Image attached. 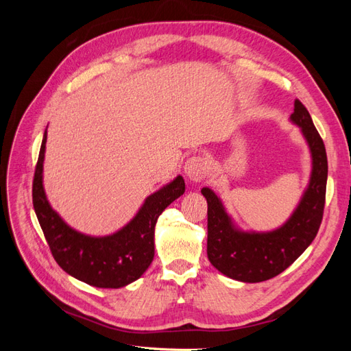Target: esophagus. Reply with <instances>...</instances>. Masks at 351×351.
I'll return each mask as SVG.
<instances>
[{
	"instance_id": "obj_1",
	"label": "esophagus",
	"mask_w": 351,
	"mask_h": 351,
	"mask_svg": "<svg viewBox=\"0 0 351 351\" xmlns=\"http://www.w3.org/2000/svg\"><path fill=\"white\" fill-rule=\"evenodd\" d=\"M208 159L204 156H192L189 158L184 164V174L192 180V182H202L208 174Z\"/></svg>"
}]
</instances>
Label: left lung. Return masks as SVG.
<instances>
[{"label":"left lung","mask_w":351,"mask_h":351,"mask_svg":"<svg viewBox=\"0 0 351 351\" xmlns=\"http://www.w3.org/2000/svg\"><path fill=\"white\" fill-rule=\"evenodd\" d=\"M290 121L300 127L309 146L312 171L290 218L271 231H244L209 187L200 190L208 202V259L226 277L261 282L277 277L311 246L321 227L325 206L328 161L325 145L304 105L295 99Z\"/></svg>","instance_id":"left-lung-1"}]
</instances>
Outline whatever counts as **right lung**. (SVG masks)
<instances>
[{"label":"right lung","mask_w":351,"mask_h":351,"mask_svg":"<svg viewBox=\"0 0 351 351\" xmlns=\"http://www.w3.org/2000/svg\"><path fill=\"white\" fill-rule=\"evenodd\" d=\"M47 130L34 177V208L52 256L71 277L98 289H120L141 278L155 254V226L162 210L184 193L182 176L149 195L130 222L110 236L95 237L71 228L52 209L44 189Z\"/></svg>","instance_id":"right-lung-1"}]
</instances>
